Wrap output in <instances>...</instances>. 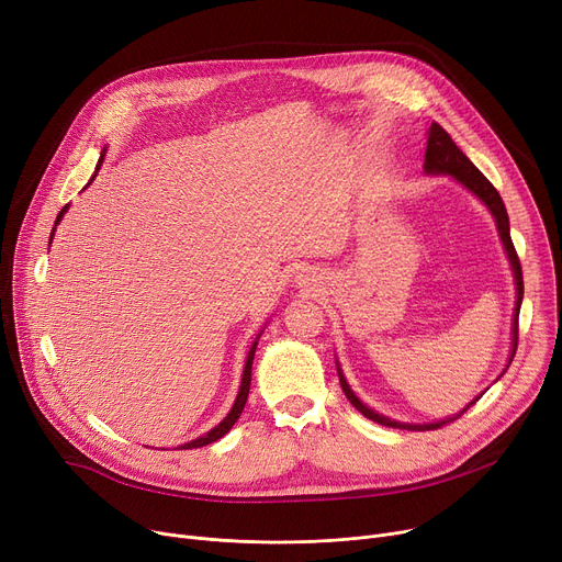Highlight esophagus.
I'll use <instances>...</instances> for the list:
<instances>
[{
  "mask_svg": "<svg viewBox=\"0 0 562 562\" xmlns=\"http://www.w3.org/2000/svg\"><path fill=\"white\" fill-rule=\"evenodd\" d=\"M296 282H299V286H310V289H314V286H316V278H314V273H312V271L301 273V276L296 278Z\"/></svg>",
  "mask_w": 562,
  "mask_h": 562,
  "instance_id": "1",
  "label": "esophagus"
}]
</instances>
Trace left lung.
I'll list each match as a JSON object with an SVG mask.
<instances>
[{"mask_svg":"<svg viewBox=\"0 0 562 562\" xmlns=\"http://www.w3.org/2000/svg\"><path fill=\"white\" fill-rule=\"evenodd\" d=\"M428 145H426V161H424V172L426 175H447V177H453L456 182H460L469 193H474L485 206L487 212L492 214L494 223H496V232H498V239L501 244H504V250H506V257L510 261V271H513V278H515V293H517V301H515V314H513V339H510V356H508V364L506 369L501 371V375H504L515 358V350H517V323H519V307H521V299H524V278H521V263H519V257L515 252V246H513V239H510V221H508V212H506V204L504 200H501L498 191L490 184L487 177L469 161V157L460 150V147L453 143V138L441 130L437 123H432L428 127ZM337 364V375H339V382H341V390L346 394V398L350 401V405L360 409L362 415L380 426H390V428H401V430H435V428H441L445 424H451L456 422L458 417H462L464 412L474 405L485 392H481L474 401H471L467 407H462L458 415L453 417H445L439 422H430V424H407V422H396V419H390L385 415H380V412L371 409L367 403L360 401V396L350 390L348 380L341 371V364L339 360L335 362ZM498 375V378H501ZM496 378V380H498Z\"/></svg>","mask_w":562,"mask_h":562,"instance_id":"obj_1","label":"left lung"}]
</instances>
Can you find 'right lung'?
I'll return each instance as SVG.
<instances>
[{
    "label": "right lung",
    "mask_w": 562,
    "mask_h": 562,
    "mask_svg": "<svg viewBox=\"0 0 562 562\" xmlns=\"http://www.w3.org/2000/svg\"><path fill=\"white\" fill-rule=\"evenodd\" d=\"M104 153H106V147L102 150V157H100V161H98V166H95V172H93V177H91V182L95 180L98 177V172H100V166H102V161H104ZM88 182V184H91ZM86 184V187H88ZM68 212V204L64 206L61 212H58V216H56V223H54V227H52V234H49V244H52V239H54V232H56V225L61 223V218H64V214ZM269 323V321H266ZM266 328V326H263ZM263 328L257 333V337H255V341L250 344V350H248V356H246V364H244V375H241V385H239V394H236V398H234V405H232V409L227 412V417L218 424V426H214L210 432H204V435H200V437H195V439H191V441H187V445H182V449H200V447H206V445H212V441H216V439H221L225 432H229V428L236 424V419L241 417V412H244V407H246V401H248V392H250V375H252V360H255V350H257V341H259V337H261V333H263Z\"/></svg>",
    "instance_id": "1"
}]
</instances>
